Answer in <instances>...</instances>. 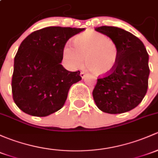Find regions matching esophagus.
<instances>
[{
  "mask_svg": "<svg viewBox=\"0 0 158 158\" xmlns=\"http://www.w3.org/2000/svg\"><path fill=\"white\" fill-rule=\"evenodd\" d=\"M80 76H81V77L82 78V79H84L85 76V73L84 72H81L80 73Z\"/></svg>",
  "mask_w": 158,
  "mask_h": 158,
  "instance_id": "esophagus-1",
  "label": "esophagus"
}]
</instances>
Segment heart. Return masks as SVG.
Listing matches in <instances>:
<instances>
[{"label": "heart", "instance_id": "b5f03b06", "mask_svg": "<svg viewBox=\"0 0 158 158\" xmlns=\"http://www.w3.org/2000/svg\"><path fill=\"white\" fill-rule=\"evenodd\" d=\"M75 48L64 46L63 56L70 69L82 67L85 57L88 69L95 76H105L115 69L119 57L117 43L100 32L86 31L74 38Z\"/></svg>", "mask_w": 158, "mask_h": 158}]
</instances>
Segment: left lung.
Here are the masks:
<instances>
[{
  "label": "left lung",
  "instance_id": "left-lung-1",
  "mask_svg": "<svg viewBox=\"0 0 158 158\" xmlns=\"http://www.w3.org/2000/svg\"><path fill=\"white\" fill-rule=\"evenodd\" d=\"M94 30L115 41L119 50L117 65L112 73L98 78L92 95L104 113L122 114L137 107L148 87V54L140 39L114 26H100Z\"/></svg>",
  "mask_w": 158,
  "mask_h": 158
}]
</instances>
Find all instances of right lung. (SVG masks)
<instances>
[{"label":"right lung","instance_id":"right-lung-1","mask_svg":"<svg viewBox=\"0 0 158 158\" xmlns=\"http://www.w3.org/2000/svg\"><path fill=\"white\" fill-rule=\"evenodd\" d=\"M85 29L50 26L35 31L21 43L14 58L13 98L18 107L35 117L62 108L73 84L82 79L60 64L67 41Z\"/></svg>","mask_w":158,"mask_h":158}]
</instances>
